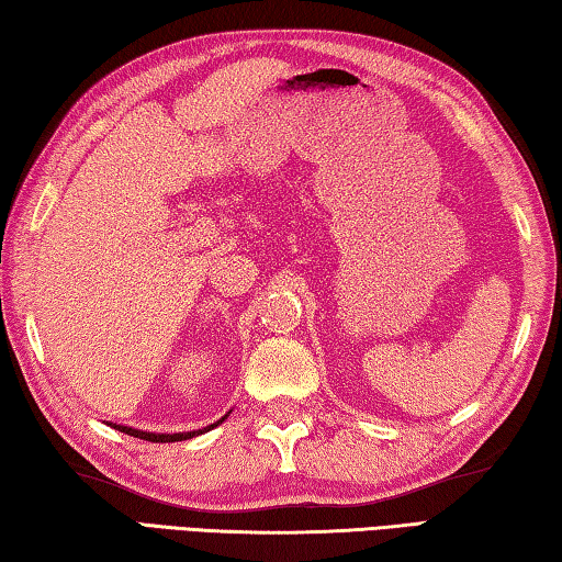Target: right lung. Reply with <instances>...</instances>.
Instances as JSON below:
<instances>
[{
	"label": "right lung",
	"instance_id": "right-lung-1",
	"mask_svg": "<svg viewBox=\"0 0 562 562\" xmlns=\"http://www.w3.org/2000/svg\"><path fill=\"white\" fill-rule=\"evenodd\" d=\"M227 414H231V412H227ZM227 414L221 418V422H215V424H211V426H205V429H198V431H186V434H154V431H140V429H131V426H121V424H109V426H113V429H119V431L128 434V436H136V439L154 441V443H170V441H186V439H193V436H198V434H205V431L215 429L217 424H223V422H225Z\"/></svg>",
	"mask_w": 562,
	"mask_h": 562
}]
</instances>
